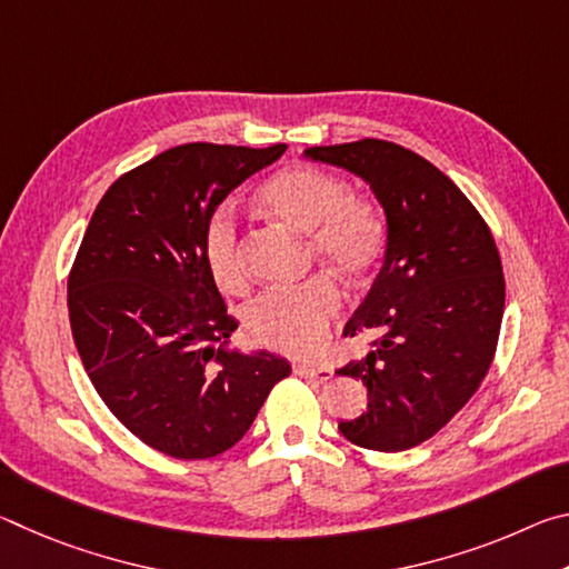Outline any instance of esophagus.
<instances>
[{
	"label": "esophagus",
	"instance_id": "obj_1",
	"mask_svg": "<svg viewBox=\"0 0 569 569\" xmlns=\"http://www.w3.org/2000/svg\"><path fill=\"white\" fill-rule=\"evenodd\" d=\"M293 371L298 377H306V379H319V381H329L333 377V369L331 366H313V363H296Z\"/></svg>",
	"mask_w": 569,
	"mask_h": 569
}]
</instances>
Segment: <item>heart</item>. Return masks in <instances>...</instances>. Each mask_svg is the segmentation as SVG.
Listing matches in <instances>:
<instances>
[{
	"label": "heart",
	"mask_w": 569,
	"mask_h": 569,
	"mask_svg": "<svg viewBox=\"0 0 569 569\" xmlns=\"http://www.w3.org/2000/svg\"><path fill=\"white\" fill-rule=\"evenodd\" d=\"M263 206L308 236L311 253L349 278L369 276L387 253V220L366 200L351 198L349 186L311 166L278 170L261 188ZM203 258L210 276L226 291L246 286L238 250L233 203L213 208L203 226ZM341 308V291L329 276H316L298 288H273L246 308L250 339L286 353L321 349L329 323Z\"/></svg>",
	"instance_id": "obj_1"
}]
</instances>
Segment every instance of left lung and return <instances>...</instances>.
<instances>
[{"instance_id":"8db88e82","label":"left lung","mask_w":569,"mask_h":569,"mask_svg":"<svg viewBox=\"0 0 569 569\" xmlns=\"http://www.w3.org/2000/svg\"><path fill=\"white\" fill-rule=\"evenodd\" d=\"M306 158L369 182L387 213L383 266L343 329L381 336L339 369L363 381L369 403L339 429L363 449H411L475 397L492 366L505 313L499 250L465 192L397 142L363 138Z\"/></svg>"}]
</instances>
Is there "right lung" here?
Instances as JSON below:
<instances>
[{
	"label": "right lung",
	"mask_w": 569,
	"mask_h": 569,
	"mask_svg": "<svg viewBox=\"0 0 569 569\" xmlns=\"http://www.w3.org/2000/svg\"><path fill=\"white\" fill-rule=\"evenodd\" d=\"M286 146L190 142L112 182L67 281L74 346L124 429L176 459H210L243 439L291 363L228 349V316L203 258V226Z\"/></svg>",
	"instance_id": "right-lung-1"
}]
</instances>
